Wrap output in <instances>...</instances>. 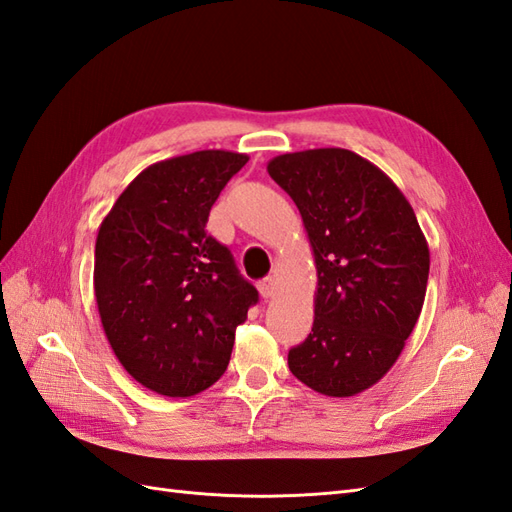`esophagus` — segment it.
I'll list each match as a JSON object with an SVG mask.
<instances>
[{
  "label": "esophagus",
  "instance_id": "1",
  "mask_svg": "<svg viewBox=\"0 0 512 512\" xmlns=\"http://www.w3.org/2000/svg\"><path fill=\"white\" fill-rule=\"evenodd\" d=\"M277 290H279V287H277V281H274V277H266V279L259 281V294L264 296L266 300L277 296Z\"/></svg>",
  "mask_w": 512,
  "mask_h": 512
}]
</instances>
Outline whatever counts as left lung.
Listing matches in <instances>:
<instances>
[{"instance_id": "left-lung-1", "label": "left lung", "mask_w": 512, "mask_h": 512, "mask_svg": "<svg viewBox=\"0 0 512 512\" xmlns=\"http://www.w3.org/2000/svg\"><path fill=\"white\" fill-rule=\"evenodd\" d=\"M268 173L303 216L318 270L311 333L287 365L322 396H355L391 370L415 329L428 242L396 183L348 149L283 153Z\"/></svg>"}]
</instances>
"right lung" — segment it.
<instances>
[{"label":"right lung","mask_w":512,"mask_h":512,"mask_svg":"<svg viewBox=\"0 0 512 512\" xmlns=\"http://www.w3.org/2000/svg\"><path fill=\"white\" fill-rule=\"evenodd\" d=\"M248 155L207 149L151 164L103 218L95 298L116 359L160 396L188 398L225 374L235 329L259 294L227 246L205 231L209 209Z\"/></svg>","instance_id":"right-lung-1"}]
</instances>
